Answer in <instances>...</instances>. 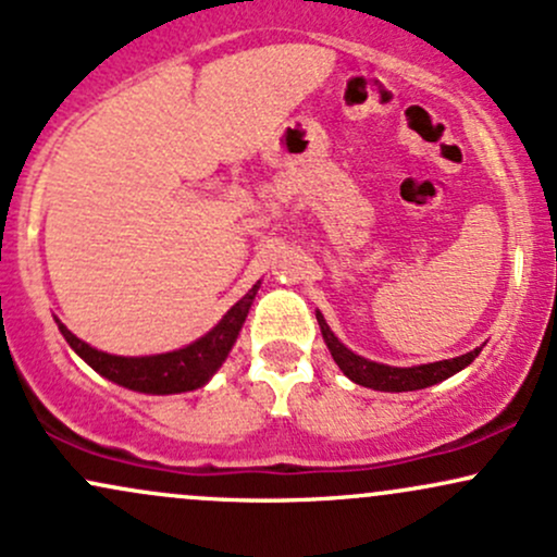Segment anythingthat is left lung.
<instances>
[{"label":"left lung","instance_id":"1","mask_svg":"<svg viewBox=\"0 0 557 557\" xmlns=\"http://www.w3.org/2000/svg\"><path fill=\"white\" fill-rule=\"evenodd\" d=\"M317 322L322 327V337L327 343L332 359H335L337 367L343 369V374L348 380H354L356 385L363 387H372V389H385V393H406V389H421V387H430L437 385V382L447 380L456 372H461L463 367H469L471 361L476 359L479 350L474 348L471 354L458 356V359H445V361H434V363H424V367H385V363H376L363 359V356H356L354 350H348L345 345L332 335V330L324 322V317L317 311Z\"/></svg>","mask_w":557,"mask_h":557}]
</instances>
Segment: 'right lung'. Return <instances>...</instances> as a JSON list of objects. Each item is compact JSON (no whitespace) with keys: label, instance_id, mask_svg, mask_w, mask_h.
Instances as JSON below:
<instances>
[{"label":"right lung","instance_id":"right-lung-1","mask_svg":"<svg viewBox=\"0 0 557 557\" xmlns=\"http://www.w3.org/2000/svg\"><path fill=\"white\" fill-rule=\"evenodd\" d=\"M259 285L243 296L233 309L222 317L212 332L201 337V341L190 343L188 348L172 350V354L159 356H140V359H125V356H112L104 350H96L81 337H75L65 324H60L62 337L70 343V348L81 356L88 367L96 369L107 380L117 382L127 389H138V393L151 395H172V393H188V389L201 387L203 382L212 376L222 361L227 359L230 348H233L235 337L246 322L248 309H251L253 296H257Z\"/></svg>","mask_w":557,"mask_h":557}]
</instances>
